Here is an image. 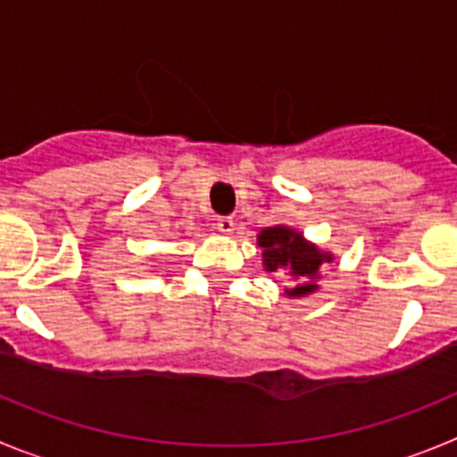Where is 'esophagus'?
Segmentation results:
<instances>
[{
    "instance_id": "obj_1",
    "label": "esophagus",
    "mask_w": 457,
    "mask_h": 457,
    "mask_svg": "<svg viewBox=\"0 0 457 457\" xmlns=\"http://www.w3.org/2000/svg\"><path fill=\"white\" fill-rule=\"evenodd\" d=\"M216 228H219L220 234H232L234 232V219L232 216H220V219H216Z\"/></svg>"
}]
</instances>
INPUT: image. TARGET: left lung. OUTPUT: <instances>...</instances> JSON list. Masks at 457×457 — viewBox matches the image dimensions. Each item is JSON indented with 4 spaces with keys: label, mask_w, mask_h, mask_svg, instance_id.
Here are the masks:
<instances>
[{
    "label": "left lung",
    "mask_w": 457,
    "mask_h": 457,
    "mask_svg": "<svg viewBox=\"0 0 457 457\" xmlns=\"http://www.w3.org/2000/svg\"><path fill=\"white\" fill-rule=\"evenodd\" d=\"M257 245L262 253L264 270L275 273L285 270L295 285L287 289L289 298H307L319 291V279L323 266L330 264L335 254L320 250L319 245L307 241L303 232L289 228V225H273L264 228L257 234Z\"/></svg>",
    "instance_id": "1"
}]
</instances>
